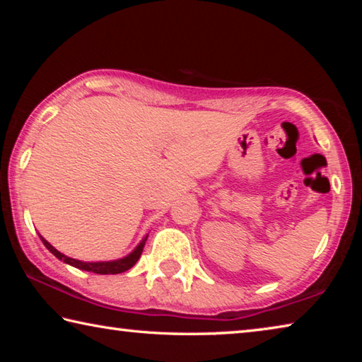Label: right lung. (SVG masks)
<instances>
[{"instance_id":"add662e5","label":"right lung","mask_w":362,"mask_h":362,"mask_svg":"<svg viewBox=\"0 0 362 362\" xmlns=\"http://www.w3.org/2000/svg\"><path fill=\"white\" fill-rule=\"evenodd\" d=\"M40 238H41L42 244H45L49 252L56 255L59 260H62L64 263H66V265H71L75 268L84 269V272H93V273H97V274H118V273H122V272H127V269L136 265V262L140 259V255H142L145 241H146V238H148V235H145L142 238V241L137 244L136 249H134L131 254L122 257V259L110 260V262H83V260L71 259V257H66L65 254L59 252V250L54 246H51V244H49L41 235H40Z\"/></svg>"}]
</instances>
